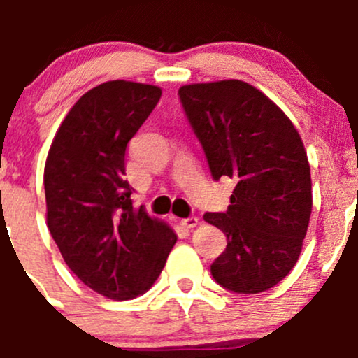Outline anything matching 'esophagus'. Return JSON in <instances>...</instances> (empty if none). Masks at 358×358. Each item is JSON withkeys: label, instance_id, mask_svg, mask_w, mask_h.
<instances>
[{"label": "esophagus", "instance_id": "obj_1", "mask_svg": "<svg viewBox=\"0 0 358 358\" xmlns=\"http://www.w3.org/2000/svg\"><path fill=\"white\" fill-rule=\"evenodd\" d=\"M180 225H182L183 229H194V227L199 225V218H196V216H190V218H183V220H180Z\"/></svg>", "mask_w": 358, "mask_h": 358}]
</instances>
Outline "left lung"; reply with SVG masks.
Masks as SVG:
<instances>
[{"label": "left lung", "instance_id": "8db88e82", "mask_svg": "<svg viewBox=\"0 0 358 358\" xmlns=\"http://www.w3.org/2000/svg\"><path fill=\"white\" fill-rule=\"evenodd\" d=\"M178 95L213 178L236 180L229 209L204 215L227 236L213 279L243 294L270 289L298 262L312 215L301 136L279 106L239 79L185 85Z\"/></svg>", "mask_w": 358, "mask_h": 358}]
</instances>
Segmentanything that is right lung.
<instances>
[{"mask_svg":"<svg viewBox=\"0 0 358 358\" xmlns=\"http://www.w3.org/2000/svg\"><path fill=\"white\" fill-rule=\"evenodd\" d=\"M161 93L124 79L95 86L69 110L46 157L50 234L78 279L115 301L149 291L176 243L171 227L133 208L124 180L126 147Z\"/></svg>","mask_w":358,"mask_h":358,"instance_id":"right-lung-1","label":"right lung"}]
</instances>
